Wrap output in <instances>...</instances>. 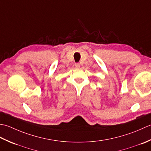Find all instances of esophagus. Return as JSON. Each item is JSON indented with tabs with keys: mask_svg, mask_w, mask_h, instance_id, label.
Instances as JSON below:
<instances>
[{
	"mask_svg": "<svg viewBox=\"0 0 151 151\" xmlns=\"http://www.w3.org/2000/svg\"><path fill=\"white\" fill-rule=\"evenodd\" d=\"M75 67L77 68H80V64L79 63H75Z\"/></svg>",
	"mask_w": 151,
	"mask_h": 151,
	"instance_id": "1",
	"label": "esophagus"
}]
</instances>
